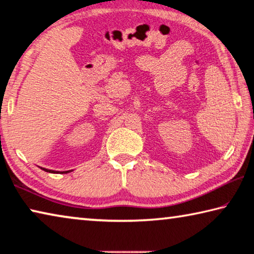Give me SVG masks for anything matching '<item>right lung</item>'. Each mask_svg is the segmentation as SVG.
I'll return each instance as SVG.
<instances>
[{"instance_id": "add662e5", "label": "right lung", "mask_w": 254, "mask_h": 254, "mask_svg": "<svg viewBox=\"0 0 254 254\" xmlns=\"http://www.w3.org/2000/svg\"><path fill=\"white\" fill-rule=\"evenodd\" d=\"M43 169V168H41ZM44 171H46V172H49V173H67V172H69V171H64V172H60V171H53V170H47V169H43Z\"/></svg>"}]
</instances>
